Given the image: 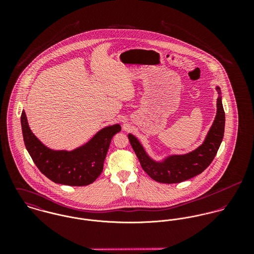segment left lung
Returning a JSON list of instances; mask_svg holds the SVG:
<instances>
[{
	"label": "left lung",
	"instance_id": "1",
	"mask_svg": "<svg viewBox=\"0 0 254 254\" xmlns=\"http://www.w3.org/2000/svg\"><path fill=\"white\" fill-rule=\"evenodd\" d=\"M215 90L218 93L216 115L203 143L195 149L184 154H169L161 160H156L146 152L136 136L128 134L142 168L151 179L164 184L181 183L200 174L212 162L222 143L225 129L221 89L216 86Z\"/></svg>",
	"mask_w": 254,
	"mask_h": 254
}]
</instances>
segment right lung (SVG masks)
Returning a JSON list of instances; mask_svg holds the SVG:
<instances>
[{"label":"right lung","mask_w":254,"mask_h":254,"mask_svg":"<svg viewBox=\"0 0 254 254\" xmlns=\"http://www.w3.org/2000/svg\"><path fill=\"white\" fill-rule=\"evenodd\" d=\"M20 122L24 145L38 169L51 181L77 187L92 184L101 175L111 139L121 131L119 124L109 125L72 150L53 149L33 134L24 110Z\"/></svg>","instance_id":"right-lung-1"}]
</instances>
